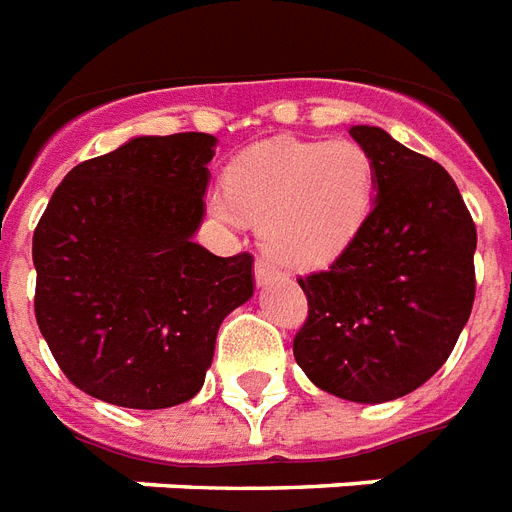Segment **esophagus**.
Listing matches in <instances>:
<instances>
[{
    "mask_svg": "<svg viewBox=\"0 0 512 512\" xmlns=\"http://www.w3.org/2000/svg\"><path fill=\"white\" fill-rule=\"evenodd\" d=\"M279 276V268L271 263V260H265V257H257V263H255V281H257V287H265L268 281L276 279Z\"/></svg>",
    "mask_w": 512,
    "mask_h": 512,
    "instance_id": "esophagus-1",
    "label": "esophagus"
}]
</instances>
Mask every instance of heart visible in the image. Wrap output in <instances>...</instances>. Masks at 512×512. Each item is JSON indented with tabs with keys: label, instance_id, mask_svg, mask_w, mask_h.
<instances>
[{
	"label": "heart",
	"instance_id": "obj_1",
	"mask_svg": "<svg viewBox=\"0 0 512 512\" xmlns=\"http://www.w3.org/2000/svg\"><path fill=\"white\" fill-rule=\"evenodd\" d=\"M377 167L356 140H268L225 172L212 212L231 228L260 220L263 247L292 268L335 260L372 212Z\"/></svg>",
	"mask_w": 512,
	"mask_h": 512
}]
</instances>
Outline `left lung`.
I'll list each match as a JSON object with an SVG mask.
<instances>
[{"label":"left lung","mask_w":512,"mask_h":512,"mask_svg":"<svg viewBox=\"0 0 512 512\" xmlns=\"http://www.w3.org/2000/svg\"><path fill=\"white\" fill-rule=\"evenodd\" d=\"M372 212L327 271L300 276L308 319L292 350L308 380L356 404L412 393L444 366L476 297V223L452 175L380 127Z\"/></svg>","instance_id":"8db88e82"}]
</instances>
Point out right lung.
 <instances>
[{
    "label": "right lung",
    "mask_w": 512,
    "mask_h": 512,
    "mask_svg": "<svg viewBox=\"0 0 512 512\" xmlns=\"http://www.w3.org/2000/svg\"><path fill=\"white\" fill-rule=\"evenodd\" d=\"M207 132L143 135L76 164L34 231L39 332L68 380L127 409H167L204 385L217 329L252 297V255L193 241Z\"/></svg>",
    "instance_id": "add662e5"
}]
</instances>
